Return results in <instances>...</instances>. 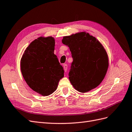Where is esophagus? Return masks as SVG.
Here are the masks:
<instances>
[{"instance_id": "34e87169", "label": "esophagus", "mask_w": 132, "mask_h": 132, "mask_svg": "<svg viewBox=\"0 0 132 132\" xmlns=\"http://www.w3.org/2000/svg\"><path fill=\"white\" fill-rule=\"evenodd\" d=\"M63 68H64V71L66 72L67 70V69H68V65L67 64H64L63 65Z\"/></svg>"}]
</instances>
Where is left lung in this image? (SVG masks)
Wrapping results in <instances>:
<instances>
[{
  "label": "left lung",
  "mask_w": 132,
  "mask_h": 132,
  "mask_svg": "<svg viewBox=\"0 0 132 132\" xmlns=\"http://www.w3.org/2000/svg\"><path fill=\"white\" fill-rule=\"evenodd\" d=\"M62 43L69 47L73 59L68 75L74 88L86 93L99 85L109 67L107 53L100 42L82 32L64 37Z\"/></svg>",
  "instance_id": "left-lung-1"
}]
</instances>
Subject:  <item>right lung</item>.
<instances>
[{
    "mask_svg": "<svg viewBox=\"0 0 132 132\" xmlns=\"http://www.w3.org/2000/svg\"><path fill=\"white\" fill-rule=\"evenodd\" d=\"M54 39L39 37L32 42L21 59V70L27 85L42 96L56 90L64 70L54 54Z\"/></svg>",
    "mask_w": 132,
    "mask_h": 132,
    "instance_id": "add662e5",
    "label": "right lung"
}]
</instances>
